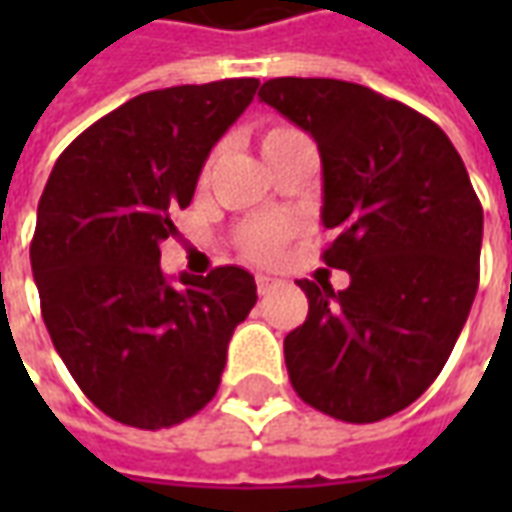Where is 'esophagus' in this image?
<instances>
[{"instance_id": "34e87169", "label": "esophagus", "mask_w": 512, "mask_h": 512, "mask_svg": "<svg viewBox=\"0 0 512 512\" xmlns=\"http://www.w3.org/2000/svg\"><path fill=\"white\" fill-rule=\"evenodd\" d=\"M255 282H257V293H260V296H266V293H271V290L277 288L282 279L271 277V274H257Z\"/></svg>"}]
</instances>
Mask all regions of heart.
Returning a JSON list of instances; mask_svg holds the SVG:
<instances>
[{
  "label": "heart",
  "mask_w": 512,
  "mask_h": 512,
  "mask_svg": "<svg viewBox=\"0 0 512 512\" xmlns=\"http://www.w3.org/2000/svg\"><path fill=\"white\" fill-rule=\"evenodd\" d=\"M290 136H296V131L290 128H271L266 136H263V150L268 147L285 142ZM290 235V224L282 222V219H271V222H255L249 224L241 235V244H244V252L255 260H271V257L279 255V249L285 244V238Z\"/></svg>",
  "instance_id": "obj_1"
}]
</instances>
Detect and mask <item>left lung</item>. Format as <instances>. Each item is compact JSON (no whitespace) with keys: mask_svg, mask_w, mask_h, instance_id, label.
<instances>
[{"mask_svg":"<svg viewBox=\"0 0 512 512\" xmlns=\"http://www.w3.org/2000/svg\"><path fill=\"white\" fill-rule=\"evenodd\" d=\"M260 101L318 142L323 263L351 285L301 279L307 321L285 337L304 403L343 422L411 406L450 359L480 282L483 205L433 120L340 79H268Z\"/></svg>","mask_w":512,"mask_h":512,"instance_id":"left-lung-1","label":"left lung"}]
</instances>
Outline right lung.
<instances>
[{
	"label": "right lung",
	"instance_id": "1",
	"mask_svg": "<svg viewBox=\"0 0 512 512\" xmlns=\"http://www.w3.org/2000/svg\"><path fill=\"white\" fill-rule=\"evenodd\" d=\"M257 87L222 79L136 95L65 147L43 189L29 246L43 321L73 381L123 425L172 428L208 406L255 307V277L238 266L167 282L158 244Z\"/></svg>",
	"mask_w": 512,
	"mask_h": 512
}]
</instances>
